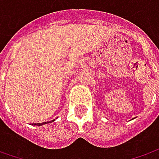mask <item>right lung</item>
I'll use <instances>...</instances> for the list:
<instances>
[{"mask_svg":"<svg viewBox=\"0 0 159 159\" xmlns=\"http://www.w3.org/2000/svg\"><path fill=\"white\" fill-rule=\"evenodd\" d=\"M51 121H54V120H51ZM51 121H49V122H51ZM49 122H43V123H38V124H34V125H44V124H47V123H49Z\"/></svg>","mask_w":159,"mask_h":159,"instance_id":"obj_1","label":"right lung"}]
</instances>
